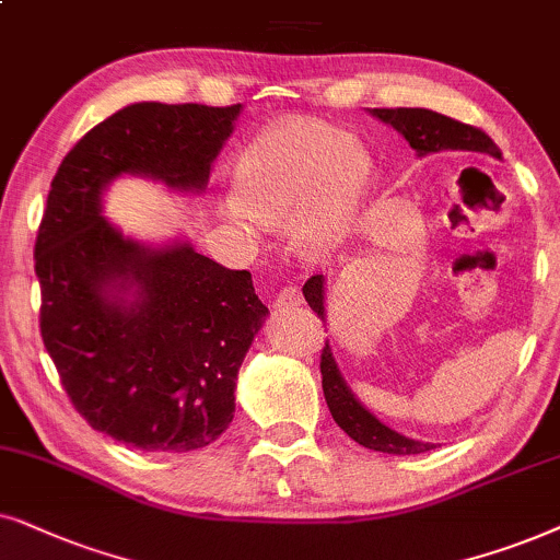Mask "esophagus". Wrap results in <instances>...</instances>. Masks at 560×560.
Listing matches in <instances>:
<instances>
[{
  "label": "esophagus",
  "instance_id": "esophagus-1",
  "mask_svg": "<svg viewBox=\"0 0 560 560\" xmlns=\"http://www.w3.org/2000/svg\"><path fill=\"white\" fill-rule=\"evenodd\" d=\"M302 302V292L296 287H284L279 289V294L273 296V310H289L296 307Z\"/></svg>",
  "mask_w": 560,
  "mask_h": 560
}]
</instances>
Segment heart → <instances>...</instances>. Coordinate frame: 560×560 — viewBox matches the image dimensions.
Segmentation results:
<instances>
[{"label":"heart","mask_w":560,"mask_h":560,"mask_svg":"<svg viewBox=\"0 0 560 560\" xmlns=\"http://www.w3.org/2000/svg\"><path fill=\"white\" fill-rule=\"evenodd\" d=\"M371 159L330 125L287 119L245 148L233 171L230 225L253 233V220L289 219L292 243L307 256H325L350 233L371 184Z\"/></svg>","instance_id":"b5f03b06"}]
</instances>
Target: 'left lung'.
<instances>
[{
	"label": "left lung",
	"mask_w": 560,
	"mask_h": 560,
	"mask_svg": "<svg viewBox=\"0 0 560 560\" xmlns=\"http://www.w3.org/2000/svg\"><path fill=\"white\" fill-rule=\"evenodd\" d=\"M371 115L392 125L394 130L401 132L409 148L424 159L432 153H448V151H466V153H487L494 159H502L494 140L479 128L458 122V119L445 117L441 112L422 109V107H397V109H371ZM304 300L319 317L325 319V276L317 273L302 289ZM319 371H323V392L325 401L330 407L332 420L338 422L340 430H346L348 438H353L358 445L371 451L394 453V456H415L435 448V443L412 441V438L401 435V432L386 428L382 420H376L350 386L342 378L338 363H335L330 342H325L323 355H319Z\"/></svg>",
	"instance_id": "left-lung-1"
}]
</instances>
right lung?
Returning <instances> with one entry per match:
<instances>
[{"label":"right lung","mask_w":560,"mask_h":560,"mask_svg":"<svg viewBox=\"0 0 560 560\" xmlns=\"http://www.w3.org/2000/svg\"><path fill=\"white\" fill-rule=\"evenodd\" d=\"M241 104L140 102L86 132L58 166L35 241L40 335L71 405L140 451L218 441L268 307L248 271L191 248H151L102 218L117 176L202 191Z\"/></svg>","instance_id":"right-lung-1"}]
</instances>
